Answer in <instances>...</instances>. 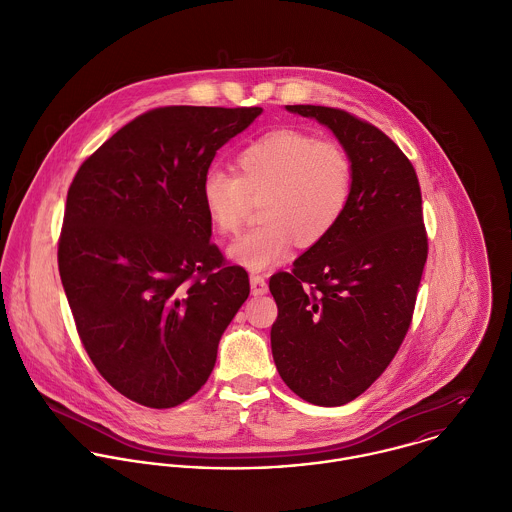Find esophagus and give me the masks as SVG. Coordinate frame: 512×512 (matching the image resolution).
<instances>
[{
  "label": "esophagus",
  "instance_id": "34e87169",
  "mask_svg": "<svg viewBox=\"0 0 512 512\" xmlns=\"http://www.w3.org/2000/svg\"><path fill=\"white\" fill-rule=\"evenodd\" d=\"M250 288H252V294L254 296H262L268 292V284H266V278L264 276H250Z\"/></svg>",
  "mask_w": 512,
  "mask_h": 512
}]
</instances>
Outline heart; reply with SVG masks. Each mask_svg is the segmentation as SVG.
Wrapping results in <instances>:
<instances>
[{"mask_svg":"<svg viewBox=\"0 0 512 512\" xmlns=\"http://www.w3.org/2000/svg\"><path fill=\"white\" fill-rule=\"evenodd\" d=\"M353 161L345 147L298 129H278L236 155V172L208 169L200 196L216 232L236 234L260 200L262 224L230 246V258L260 272L286 258L292 240L310 248L340 224L353 190Z\"/></svg>","mask_w":512,"mask_h":512,"instance_id":"heart-1","label":"heart"}]
</instances>
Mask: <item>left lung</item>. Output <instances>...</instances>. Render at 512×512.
<instances>
[{
	"label": "left lung",
	"instance_id": "1",
	"mask_svg": "<svg viewBox=\"0 0 512 512\" xmlns=\"http://www.w3.org/2000/svg\"><path fill=\"white\" fill-rule=\"evenodd\" d=\"M286 109L332 129L355 172L336 230L270 278L280 377L304 401L336 407L387 369L411 326L429 252L421 188L411 161L371 123L334 107Z\"/></svg>",
	"mask_w": 512,
	"mask_h": 512
}]
</instances>
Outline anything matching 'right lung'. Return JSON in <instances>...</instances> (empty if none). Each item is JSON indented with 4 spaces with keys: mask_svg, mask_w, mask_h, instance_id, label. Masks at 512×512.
<instances>
[{
    "mask_svg": "<svg viewBox=\"0 0 512 512\" xmlns=\"http://www.w3.org/2000/svg\"><path fill=\"white\" fill-rule=\"evenodd\" d=\"M260 113L151 109L87 157L67 190L57 264L77 334L107 383L139 405L190 399L250 294L248 272L210 242L200 184Z\"/></svg>",
    "mask_w": 512,
    "mask_h": 512,
    "instance_id": "obj_1",
    "label": "right lung"
}]
</instances>
